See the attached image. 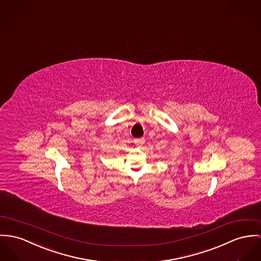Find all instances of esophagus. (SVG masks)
Wrapping results in <instances>:
<instances>
[{
    "label": "esophagus",
    "mask_w": 261,
    "mask_h": 261,
    "mask_svg": "<svg viewBox=\"0 0 261 261\" xmlns=\"http://www.w3.org/2000/svg\"><path fill=\"white\" fill-rule=\"evenodd\" d=\"M134 143L137 145V146H142L144 143H145V139L144 138H138V139H135Z\"/></svg>",
    "instance_id": "1"
}]
</instances>
